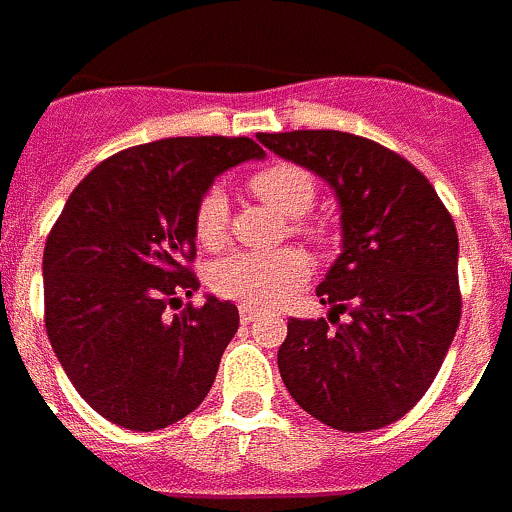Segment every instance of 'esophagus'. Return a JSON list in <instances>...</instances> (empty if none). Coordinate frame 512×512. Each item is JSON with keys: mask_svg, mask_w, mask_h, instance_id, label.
Segmentation results:
<instances>
[{"mask_svg": "<svg viewBox=\"0 0 512 512\" xmlns=\"http://www.w3.org/2000/svg\"><path fill=\"white\" fill-rule=\"evenodd\" d=\"M256 317H259V311H256V308L239 306V322H242V325H250Z\"/></svg>", "mask_w": 512, "mask_h": 512, "instance_id": "obj_1", "label": "esophagus"}]
</instances>
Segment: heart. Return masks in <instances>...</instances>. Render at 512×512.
Masks as SVG:
<instances>
[{"label": "heart", "instance_id": "obj_1", "mask_svg": "<svg viewBox=\"0 0 512 512\" xmlns=\"http://www.w3.org/2000/svg\"><path fill=\"white\" fill-rule=\"evenodd\" d=\"M248 187L262 204L275 209L278 215L289 217V231L295 237H303L317 248H325L331 242V228L320 220L306 217L320 192V184L311 170L292 162H275L256 170L248 179ZM228 223H231L228 195L220 187H209L195 206V237L204 248H220L228 239ZM308 273H311L308 259L295 248L270 250V253L239 250L212 264L209 286L220 297L237 300L242 306L264 308L284 300L297 286L306 284Z\"/></svg>", "mask_w": 512, "mask_h": 512}]
</instances>
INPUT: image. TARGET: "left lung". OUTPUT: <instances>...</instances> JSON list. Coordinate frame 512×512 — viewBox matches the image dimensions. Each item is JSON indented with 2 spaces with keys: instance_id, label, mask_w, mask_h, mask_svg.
<instances>
[{
  "instance_id": "obj_1",
  "label": "left lung",
  "mask_w": 512,
  "mask_h": 512,
  "mask_svg": "<svg viewBox=\"0 0 512 512\" xmlns=\"http://www.w3.org/2000/svg\"><path fill=\"white\" fill-rule=\"evenodd\" d=\"M256 137L322 176L342 206V253L317 286L332 322L289 320L278 350L284 386L333 430L397 422L430 389L458 331L452 215L424 173L375 140L333 129ZM339 313L351 320L339 323Z\"/></svg>"
}]
</instances>
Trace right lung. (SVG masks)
<instances>
[{
	"instance_id": "obj_1",
	"label": "right lung",
	"mask_w": 512,
	"mask_h": 512,
	"mask_svg": "<svg viewBox=\"0 0 512 512\" xmlns=\"http://www.w3.org/2000/svg\"><path fill=\"white\" fill-rule=\"evenodd\" d=\"M264 151L250 137H165L104 159L76 184L43 250L46 333L90 408L151 433L192 413L239 328L198 289L195 206L215 176Z\"/></svg>"
}]
</instances>
